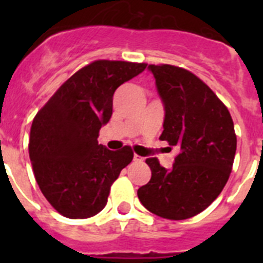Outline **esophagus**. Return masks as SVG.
Instances as JSON below:
<instances>
[{
	"label": "esophagus",
	"mask_w": 263,
	"mask_h": 263,
	"mask_svg": "<svg viewBox=\"0 0 263 263\" xmlns=\"http://www.w3.org/2000/svg\"><path fill=\"white\" fill-rule=\"evenodd\" d=\"M134 160H136V162H139V163H142L143 160H145V158H142V157H139V155L134 154Z\"/></svg>",
	"instance_id": "1"
}]
</instances>
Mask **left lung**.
Wrapping results in <instances>:
<instances>
[{
	"instance_id": "left-lung-1",
	"label": "left lung",
	"mask_w": 263,
	"mask_h": 263,
	"mask_svg": "<svg viewBox=\"0 0 263 263\" xmlns=\"http://www.w3.org/2000/svg\"><path fill=\"white\" fill-rule=\"evenodd\" d=\"M164 106L159 138L176 146L171 168L147 158L152 179L138 188V199L159 217L185 220L203 212L227 184L237 138L227 106L205 83L187 69L170 64L147 67Z\"/></svg>"
}]
</instances>
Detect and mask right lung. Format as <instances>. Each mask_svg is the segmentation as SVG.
<instances>
[{"label": "right lung", "mask_w": 263, "mask_h": 263, "mask_svg": "<svg viewBox=\"0 0 263 263\" xmlns=\"http://www.w3.org/2000/svg\"><path fill=\"white\" fill-rule=\"evenodd\" d=\"M146 66L96 60L73 73L36 113L29 143L32 171L42 194L64 217L88 218L103 211L110 185L133 159L129 146L111 152L97 138L111 117L116 89Z\"/></svg>", "instance_id": "obj_1"}]
</instances>
